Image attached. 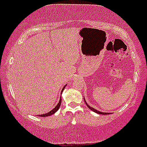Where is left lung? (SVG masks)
<instances>
[{
  "label": "left lung",
  "mask_w": 147,
  "mask_h": 147,
  "mask_svg": "<svg viewBox=\"0 0 147 147\" xmlns=\"http://www.w3.org/2000/svg\"><path fill=\"white\" fill-rule=\"evenodd\" d=\"M84 102H85V103H86V105H87L89 109H90V110H92V111L95 112V113H98V114H100V115H108V114H110V113H104V112H100V111H98V110L95 109H94V108L91 107H90V105H88V104H87L86 101V99H85L84 98Z\"/></svg>",
  "instance_id": "left-lung-1"
}]
</instances>
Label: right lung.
<instances>
[{
    "mask_svg": "<svg viewBox=\"0 0 147 147\" xmlns=\"http://www.w3.org/2000/svg\"><path fill=\"white\" fill-rule=\"evenodd\" d=\"M66 86H67V84L65 85L64 87L63 88V89H62V90H61V94H62L63 91L64 90ZM61 97H60V100H59V101L58 104L57 105V106L55 107L54 109H53L51 110V111H49V113L42 114V115H38V116H39V117H47V116H50V115H53V114H54L55 113H56V111H58L59 109V107H60L61 104Z\"/></svg>",
    "mask_w": 147,
    "mask_h": 147,
    "instance_id": "obj_1",
    "label": "right lung"
}]
</instances>
